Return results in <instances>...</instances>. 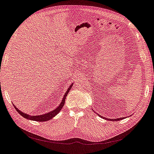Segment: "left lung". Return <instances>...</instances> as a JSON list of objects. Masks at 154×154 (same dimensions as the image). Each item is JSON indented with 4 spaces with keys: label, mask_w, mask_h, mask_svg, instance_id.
Masks as SVG:
<instances>
[{
    "label": "left lung",
    "mask_w": 154,
    "mask_h": 154,
    "mask_svg": "<svg viewBox=\"0 0 154 154\" xmlns=\"http://www.w3.org/2000/svg\"><path fill=\"white\" fill-rule=\"evenodd\" d=\"M98 116H100L101 118H103L105 119L109 120V121H115V122H116V121H119V120L123 119L125 118H117V119H109V118H104V117H103V116H101V115H98Z\"/></svg>",
    "instance_id": "left-lung-1"
}]
</instances>
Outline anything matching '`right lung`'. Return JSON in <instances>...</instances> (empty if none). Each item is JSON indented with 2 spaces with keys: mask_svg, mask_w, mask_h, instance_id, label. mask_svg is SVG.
<instances>
[{
  "mask_svg": "<svg viewBox=\"0 0 154 154\" xmlns=\"http://www.w3.org/2000/svg\"><path fill=\"white\" fill-rule=\"evenodd\" d=\"M73 85V84H72L69 88H68V89L66 90V92L65 93V94L63 97L62 99V101L61 102V103L60 104V105L57 107L56 109H55L54 110H53L48 113H46V114H43L42 115H36V116H31L29 115L28 114H26L24 112H23L22 111H20L19 109H18L14 105L15 109H16V111L19 113L20 115H21L23 117L26 118V119H28L30 120H32V121H36V122H46V121H48V120L52 119L53 117H55L58 113L61 111L62 108H63V106L65 104V99L66 96H67V94L69 93V91L70 90V89L72 88V86Z\"/></svg>",
  "mask_w": 154,
  "mask_h": 154,
  "instance_id": "1",
  "label": "right lung"
}]
</instances>
